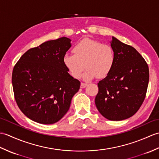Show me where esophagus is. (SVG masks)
<instances>
[{"mask_svg":"<svg viewBox=\"0 0 159 159\" xmlns=\"http://www.w3.org/2000/svg\"><path fill=\"white\" fill-rule=\"evenodd\" d=\"M87 84L81 83H80V88H82V89L85 88V87H86V86H87Z\"/></svg>","mask_w":159,"mask_h":159,"instance_id":"1","label":"esophagus"}]
</instances>
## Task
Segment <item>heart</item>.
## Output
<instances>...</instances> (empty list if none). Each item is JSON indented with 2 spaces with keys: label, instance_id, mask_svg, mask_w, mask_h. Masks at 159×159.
<instances>
[{
  "label": "heart",
  "instance_id": "heart-1",
  "mask_svg": "<svg viewBox=\"0 0 159 159\" xmlns=\"http://www.w3.org/2000/svg\"><path fill=\"white\" fill-rule=\"evenodd\" d=\"M73 54H66L63 63L74 79H79L83 70H86L83 79L92 80L98 76L109 75L115 63V53L111 46L91 39H84L74 46Z\"/></svg>",
  "mask_w": 159,
  "mask_h": 159
}]
</instances>
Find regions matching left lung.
Listing matches in <instances>:
<instances>
[{"mask_svg": "<svg viewBox=\"0 0 159 159\" xmlns=\"http://www.w3.org/2000/svg\"><path fill=\"white\" fill-rule=\"evenodd\" d=\"M115 63L109 75L98 83L95 104L107 120L120 121L133 116L146 97L149 68L135 48L112 37Z\"/></svg>", "mask_w": 159, "mask_h": 159, "instance_id": "obj_1", "label": "left lung"}]
</instances>
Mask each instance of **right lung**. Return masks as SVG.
I'll return each mask as SVG.
<instances>
[{
	"mask_svg": "<svg viewBox=\"0 0 159 159\" xmlns=\"http://www.w3.org/2000/svg\"><path fill=\"white\" fill-rule=\"evenodd\" d=\"M71 46V39L66 37L49 40L27 50L13 67L15 100L30 120L51 124L68 111L80 85L63 63V57Z\"/></svg>",
	"mask_w": 159,
	"mask_h": 159,
	"instance_id": "add662e5",
	"label": "right lung"
}]
</instances>
